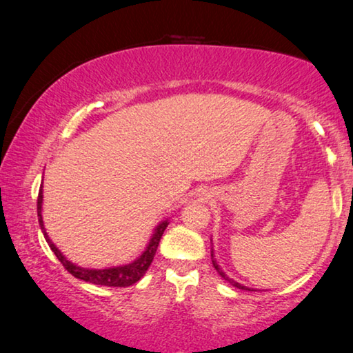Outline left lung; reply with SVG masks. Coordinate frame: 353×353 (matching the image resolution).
Returning <instances> with one entry per match:
<instances>
[{"mask_svg": "<svg viewBox=\"0 0 353 353\" xmlns=\"http://www.w3.org/2000/svg\"><path fill=\"white\" fill-rule=\"evenodd\" d=\"M212 257H214V254H212ZM212 263H214V267H215V270H216V272H219L220 274H221V278H225L226 279V281H228V283H231V284H233V286H236V288H239V289H245V291H250V289H248V288H244V286H241V284L239 283H236V281H233V279H231V278H228V276H226V274L223 273V272H221V270H220V267H219V265H216V262H215V260H212Z\"/></svg>", "mask_w": 353, "mask_h": 353, "instance_id": "left-lung-1", "label": "left lung"}]
</instances>
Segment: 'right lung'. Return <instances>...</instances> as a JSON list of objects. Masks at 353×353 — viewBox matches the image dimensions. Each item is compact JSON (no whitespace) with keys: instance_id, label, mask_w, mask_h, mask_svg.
I'll return each instance as SVG.
<instances>
[{"instance_id":"right-lung-1","label":"right lung","mask_w":353,"mask_h":353,"mask_svg":"<svg viewBox=\"0 0 353 353\" xmlns=\"http://www.w3.org/2000/svg\"><path fill=\"white\" fill-rule=\"evenodd\" d=\"M41 202H43V191L40 190V192H38V201H37L38 221H40V226H41L43 234H45V239L48 241V244H50V248L52 252H54L56 257L59 259L62 267H64L67 272L72 274V276L83 279V281L91 283V284H99V286L127 288V286H132V284L139 281V279L144 276V273L148 272L149 265L152 263L154 255H156V250H157V245H159V243H161L163 231H165L167 225H168V221L165 220L157 226L156 231H154L151 241H149L146 250H144V252L139 255L134 262L123 265V267H114V268H104V270H88V268L77 267V265L69 262V260H67L64 255L61 254V250L57 249L54 244H52V241L48 238L45 225H43V219H41Z\"/></svg>"}]
</instances>
